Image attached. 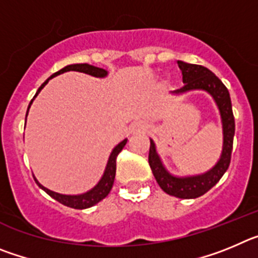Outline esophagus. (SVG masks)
<instances>
[{"label":"esophagus","instance_id":"1","mask_svg":"<svg viewBox=\"0 0 258 258\" xmlns=\"http://www.w3.org/2000/svg\"><path fill=\"white\" fill-rule=\"evenodd\" d=\"M147 129V124L145 121H137L132 125V133H141Z\"/></svg>","mask_w":258,"mask_h":258}]
</instances>
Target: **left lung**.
Listing matches in <instances>:
<instances>
[{
  "label": "left lung",
  "mask_w": 258,
  "mask_h": 258,
  "mask_svg": "<svg viewBox=\"0 0 258 258\" xmlns=\"http://www.w3.org/2000/svg\"><path fill=\"white\" fill-rule=\"evenodd\" d=\"M178 67L182 71L183 86H181V89L175 93L187 92L192 89H203V90L211 93L220 108L223 126L222 155H221L217 165L206 174L177 178L166 172L160 159L157 156L155 143L152 142V140H150L151 145H150L149 164L157 183L163 188L164 192L169 194L172 197L181 198V199H195L211 190L229 168L230 161H231L234 134H235V120H234V113H232L229 90L212 71L203 66L188 64V63L181 60H178Z\"/></svg>",
  "instance_id": "obj_1"
}]
</instances>
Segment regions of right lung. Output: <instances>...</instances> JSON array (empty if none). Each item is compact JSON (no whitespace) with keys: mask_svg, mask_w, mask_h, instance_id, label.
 <instances>
[{"mask_svg":"<svg viewBox=\"0 0 258 258\" xmlns=\"http://www.w3.org/2000/svg\"><path fill=\"white\" fill-rule=\"evenodd\" d=\"M68 71H79V72H84V74L92 75V76H95V77H104L107 75V72L103 70V68H98V67H94V66H90V64L67 66V67L61 68L60 71L55 72V74L52 75V76H50L49 79H47L46 81H45V83L40 86V88H38L37 93H36V95L33 97V99L37 97L38 93L41 92V89L44 88V86L49 83L50 79L58 76V75H60V74H64V72H68ZM33 99H32L31 103H29L28 109H29V107H31ZM27 115H28V112H27ZM27 115H26V120H27ZM125 145H126V140H124L122 142H120L117 146H116L115 149H113L112 154H111V156H109V160H108V163H107L106 170H104V174H103V177H102L101 181H99V183H98L94 188H92V190L88 191V192L83 194V195H75V197H71V195H61V194L54 192V191H50L49 188L44 187L42 184L38 183L37 179H35L36 183H37L38 186H40V187L45 191V192L49 194L52 199H55L56 202L61 203L63 206L71 207V208H74V209L90 208V207H93L94 204H97V203L101 202L102 199H104V198H106L107 195L109 194L111 188H112V184H113V181H115V174H116V159H117V155L121 152L122 149H124Z\"/></svg>","mask_w":258,"mask_h":258,"instance_id":"obj_1","label":"right lung"}]
</instances>
